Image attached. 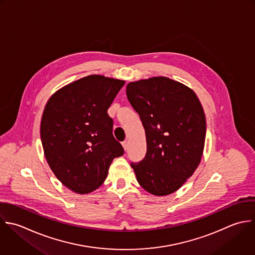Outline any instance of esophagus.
<instances>
[{
    "label": "esophagus",
    "instance_id": "obj_1",
    "mask_svg": "<svg viewBox=\"0 0 255 255\" xmlns=\"http://www.w3.org/2000/svg\"><path fill=\"white\" fill-rule=\"evenodd\" d=\"M122 146H123V148H124V150L126 151L127 149H128V146H129V142L127 141V140H125L124 142H122Z\"/></svg>",
    "mask_w": 255,
    "mask_h": 255
}]
</instances>
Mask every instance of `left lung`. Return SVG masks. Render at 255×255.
Masks as SVG:
<instances>
[{"label": "left lung", "mask_w": 255, "mask_h": 255, "mask_svg": "<svg viewBox=\"0 0 255 255\" xmlns=\"http://www.w3.org/2000/svg\"><path fill=\"white\" fill-rule=\"evenodd\" d=\"M126 93L146 132L147 153L131 163L140 186L158 197L178 191L202 160L206 116L196 93L165 76L130 82Z\"/></svg>", "instance_id": "obj_1"}]
</instances>
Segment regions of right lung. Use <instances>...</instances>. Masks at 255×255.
<instances>
[{
	"mask_svg": "<svg viewBox=\"0 0 255 255\" xmlns=\"http://www.w3.org/2000/svg\"><path fill=\"white\" fill-rule=\"evenodd\" d=\"M124 84V80L88 75L58 89L44 107L40 139L46 162L74 193L98 189L113 159L124 154L107 113Z\"/></svg>",
	"mask_w": 255,
	"mask_h": 255,
	"instance_id": "right-lung-1",
	"label": "right lung"
}]
</instances>
